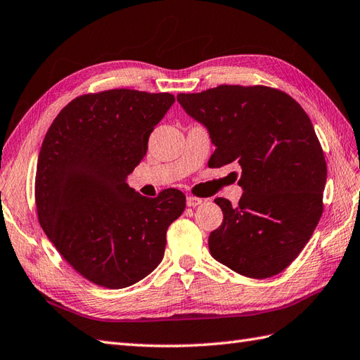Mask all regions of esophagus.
Segmentation results:
<instances>
[{
  "mask_svg": "<svg viewBox=\"0 0 360 360\" xmlns=\"http://www.w3.org/2000/svg\"><path fill=\"white\" fill-rule=\"evenodd\" d=\"M199 204H202V199L200 198H196V196H187V205L188 207H196Z\"/></svg>",
  "mask_w": 360,
  "mask_h": 360,
  "instance_id": "obj_1",
  "label": "esophagus"
}]
</instances>
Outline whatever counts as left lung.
<instances>
[{
  "instance_id": "left-lung-1",
  "label": "left lung",
  "mask_w": 360,
  "mask_h": 360,
  "mask_svg": "<svg viewBox=\"0 0 360 360\" xmlns=\"http://www.w3.org/2000/svg\"><path fill=\"white\" fill-rule=\"evenodd\" d=\"M216 146L208 165L236 162L244 195L236 207L216 198L224 221L210 233L216 261L245 278L266 279L295 261L323 212L327 162L305 110L266 86H218L179 94Z\"/></svg>"
}]
</instances>
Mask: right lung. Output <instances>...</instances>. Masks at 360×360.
I'll return each instance as SVG.
<instances>
[{
	"label": "right lung",
	"mask_w": 360,
	"mask_h": 360,
	"mask_svg": "<svg viewBox=\"0 0 360 360\" xmlns=\"http://www.w3.org/2000/svg\"><path fill=\"white\" fill-rule=\"evenodd\" d=\"M173 103L172 94L130 89L86 94L46 133L35 176L38 221L58 253L99 287L124 288L152 273L167 230L186 208L176 188L150 199L127 184Z\"/></svg>",
	"instance_id": "add662e5"
}]
</instances>
